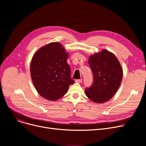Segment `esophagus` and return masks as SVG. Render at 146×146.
Here are the masks:
<instances>
[{"instance_id":"1","label":"esophagus","mask_w":146,"mask_h":146,"mask_svg":"<svg viewBox=\"0 0 146 146\" xmlns=\"http://www.w3.org/2000/svg\"><path fill=\"white\" fill-rule=\"evenodd\" d=\"M82 79H76V80H75V82H76V83H82Z\"/></svg>"}]
</instances>
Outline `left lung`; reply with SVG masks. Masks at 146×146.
Wrapping results in <instances>:
<instances>
[{
    "mask_svg": "<svg viewBox=\"0 0 146 146\" xmlns=\"http://www.w3.org/2000/svg\"><path fill=\"white\" fill-rule=\"evenodd\" d=\"M89 64L94 74V82L85 89L87 97L96 104L108 101L118 90L123 71L118 58L108 50L89 56Z\"/></svg>",
    "mask_w": 146,
    "mask_h": 146,
    "instance_id": "1",
    "label": "left lung"
}]
</instances>
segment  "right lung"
Returning <instances> with one entry per match:
<instances>
[{"label":"right lung","instance_id":"1","mask_svg":"<svg viewBox=\"0 0 146 146\" xmlns=\"http://www.w3.org/2000/svg\"><path fill=\"white\" fill-rule=\"evenodd\" d=\"M68 54L61 44L51 42L34 54L31 62V76L42 97L51 101L63 97L74 83L70 67L67 63Z\"/></svg>","mask_w":146,"mask_h":146}]
</instances>
